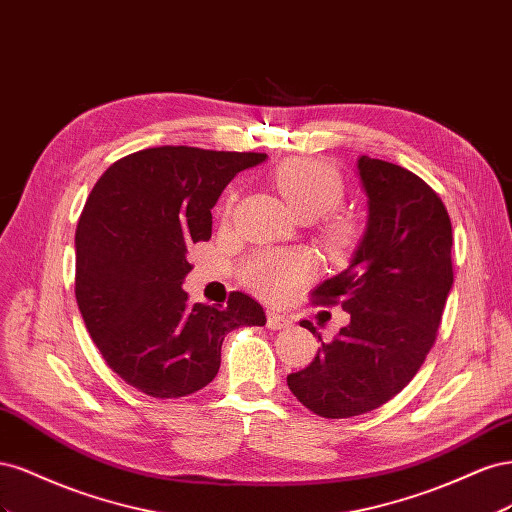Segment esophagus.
Returning a JSON list of instances; mask_svg holds the SVG:
<instances>
[{
    "label": "esophagus",
    "mask_w": 512,
    "mask_h": 512,
    "mask_svg": "<svg viewBox=\"0 0 512 512\" xmlns=\"http://www.w3.org/2000/svg\"><path fill=\"white\" fill-rule=\"evenodd\" d=\"M292 324V320L284 314H277V312H269V318H267V327L273 329V331H280V329H288Z\"/></svg>",
    "instance_id": "34e87169"
}]
</instances>
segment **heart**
<instances>
[{
	"mask_svg": "<svg viewBox=\"0 0 512 512\" xmlns=\"http://www.w3.org/2000/svg\"><path fill=\"white\" fill-rule=\"evenodd\" d=\"M275 188L286 203L301 218H322V237L335 252H344L356 237V224L348 215L335 213L344 198V179L337 168L316 158H288L277 164L271 173ZM235 192H228L222 205V215L228 218L235 205ZM316 271L312 252L301 250H262L254 254L243 267V280L256 294L267 301H282L288 294L307 282Z\"/></svg>",
	"mask_w": 512,
	"mask_h": 512,
	"instance_id": "obj_1",
	"label": "heart"
}]
</instances>
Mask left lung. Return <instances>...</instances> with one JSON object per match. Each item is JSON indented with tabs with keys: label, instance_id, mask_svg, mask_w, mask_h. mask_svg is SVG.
<instances>
[{
	"label": "left lung",
	"instance_id": "left-lung-1",
	"mask_svg": "<svg viewBox=\"0 0 512 512\" xmlns=\"http://www.w3.org/2000/svg\"><path fill=\"white\" fill-rule=\"evenodd\" d=\"M367 226L348 269L322 282L312 299L342 305L350 322L314 361L288 376L305 408L350 418L380 408L421 369L453 288V228L440 196L408 168L361 156Z\"/></svg>",
	"mask_w": 512,
	"mask_h": 512
}]
</instances>
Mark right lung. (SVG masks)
<instances>
[{"instance_id":"1","label":"right lung","mask_w":512,"mask_h":512,"mask_svg":"<svg viewBox=\"0 0 512 512\" xmlns=\"http://www.w3.org/2000/svg\"><path fill=\"white\" fill-rule=\"evenodd\" d=\"M267 153L153 147L106 168L76 226V303L119 378L177 399L220 369L226 333L262 327L265 309L232 292L226 307L190 303L188 247L211 239V209L241 170Z\"/></svg>"}]
</instances>
